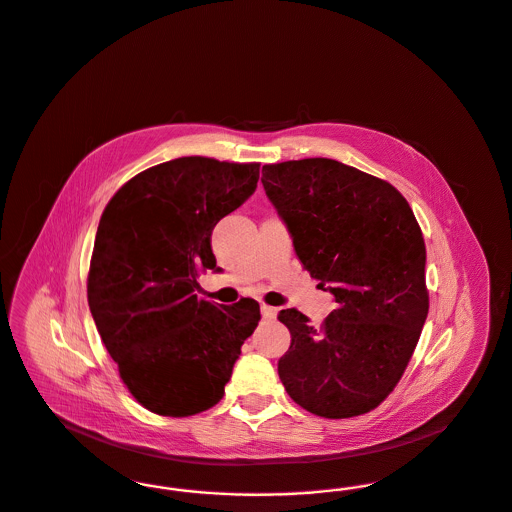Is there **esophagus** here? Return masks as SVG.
<instances>
[{"instance_id":"1","label":"esophagus","mask_w":512,"mask_h":512,"mask_svg":"<svg viewBox=\"0 0 512 512\" xmlns=\"http://www.w3.org/2000/svg\"><path fill=\"white\" fill-rule=\"evenodd\" d=\"M276 313H278V309L276 307H270V305H261V315L265 318H274L276 317Z\"/></svg>"}]
</instances>
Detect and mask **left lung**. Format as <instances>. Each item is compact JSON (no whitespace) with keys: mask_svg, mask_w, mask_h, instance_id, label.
<instances>
[{"mask_svg":"<svg viewBox=\"0 0 512 512\" xmlns=\"http://www.w3.org/2000/svg\"><path fill=\"white\" fill-rule=\"evenodd\" d=\"M261 182L303 268L338 303L318 328L278 313L292 334L280 380L317 416L370 413L399 384L430 307L413 209L390 182L324 157L265 165Z\"/></svg>","mask_w":512,"mask_h":512,"instance_id":"8db88e82","label":"left lung"}]
</instances>
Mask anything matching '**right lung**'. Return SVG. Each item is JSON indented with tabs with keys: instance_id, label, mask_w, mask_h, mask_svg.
Instances as JSON below:
<instances>
[{
	"instance_id": "right-lung-1",
	"label": "right lung",
	"mask_w": 512,
	"mask_h": 512,
	"mask_svg": "<svg viewBox=\"0 0 512 512\" xmlns=\"http://www.w3.org/2000/svg\"><path fill=\"white\" fill-rule=\"evenodd\" d=\"M259 163L178 157L136 174L99 219L88 305L124 386L151 413L215 407L261 318L255 299H199L211 232L255 192Z\"/></svg>"
}]
</instances>
